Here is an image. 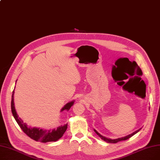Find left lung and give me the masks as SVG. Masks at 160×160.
<instances>
[{"label": "left lung", "instance_id": "1", "mask_svg": "<svg viewBox=\"0 0 160 160\" xmlns=\"http://www.w3.org/2000/svg\"><path fill=\"white\" fill-rule=\"evenodd\" d=\"M141 129V128H139V130L135 131L134 132H133L132 133L129 134V135H128V136H124V137H122V138H118V139H110V138H106V137H104V136H102V135H100V134L96 130H95V129H94V131L95 132V133L97 134V135H98L100 138H101L102 140H104V141H106V142H110V143H116V142H119V141H124V140H127V139L130 138L132 136H133L134 135V134L137 133Z\"/></svg>", "mask_w": 160, "mask_h": 160}]
</instances>
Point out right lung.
Masks as SVG:
<instances>
[{"mask_svg":"<svg viewBox=\"0 0 160 160\" xmlns=\"http://www.w3.org/2000/svg\"><path fill=\"white\" fill-rule=\"evenodd\" d=\"M14 90L13 91V94L12 97V102H11V108L12 112L13 115L16 122H18L20 128L22 130L27 134V135L30 137L31 139L35 140L36 141H40L42 142H52L56 141L59 139H60L64 133L65 132L67 128V123L64 124L63 126H60L56 128L51 130H44L43 128H31L30 127H28V125L23 122V121L19 117L15 110V106H14ZM74 100L71 101L68 103H67L61 110V112L64 110L69 111L71 107L74 104Z\"/></svg>","mask_w":160,"mask_h":160,"instance_id":"1","label":"right lung"}]
</instances>
